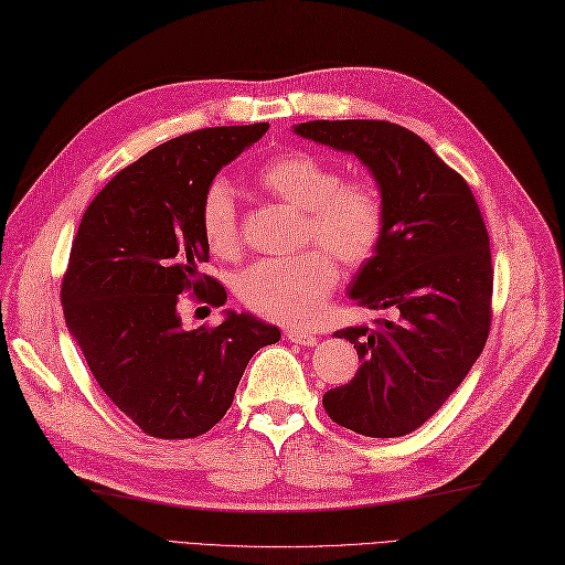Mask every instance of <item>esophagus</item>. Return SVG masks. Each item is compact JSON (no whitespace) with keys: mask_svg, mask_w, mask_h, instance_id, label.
Masks as SVG:
<instances>
[{"mask_svg":"<svg viewBox=\"0 0 565 565\" xmlns=\"http://www.w3.org/2000/svg\"><path fill=\"white\" fill-rule=\"evenodd\" d=\"M285 338H287L289 342L301 344V347H313V344L318 342V334H313V332H309V330H299V328L285 330Z\"/></svg>","mask_w":565,"mask_h":565,"instance_id":"34e87169","label":"esophagus"}]
</instances>
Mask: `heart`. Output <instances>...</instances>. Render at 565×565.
I'll list each match as a JSON object with an SVG mask.
<instances>
[{"label":"heart","mask_w":565,"mask_h":565,"mask_svg":"<svg viewBox=\"0 0 565 565\" xmlns=\"http://www.w3.org/2000/svg\"><path fill=\"white\" fill-rule=\"evenodd\" d=\"M254 178L270 196L303 209L301 245L318 247L249 266L237 278L235 292L256 316L282 326L311 323L340 280L332 254L349 268L369 264L385 237L387 202L373 180L342 178L330 159L307 149L280 151L258 166ZM200 223L211 254L237 256L242 237L231 182L213 178L204 188Z\"/></svg>","instance_id":"heart-1"}]
</instances>
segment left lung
Returning <instances> with one entry per match:
<instances>
[{
	"label": "left lung",
	"instance_id": "left-lung-1",
	"mask_svg": "<svg viewBox=\"0 0 565 565\" xmlns=\"http://www.w3.org/2000/svg\"><path fill=\"white\" fill-rule=\"evenodd\" d=\"M295 130L354 151L387 202L385 237L349 295L392 318L334 332L361 365L323 394V408L359 435L404 437L463 383L490 334L494 268L480 206L423 137L390 120H309Z\"/></svg>",
	"mask_w": 565,
	"mask_h": 565
}]
</instances>
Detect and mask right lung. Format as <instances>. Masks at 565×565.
I'll use <instances>...</instances> for the list:
<instances>
[{
	"label": "right lung",
	"instance_id": "right-lung-1",
	"mask_svg": "<svg viewBox=\"0 0 565 565\" xmlns=\"http://www.w3.org/2000/svg\"><path fill=\"white\" fill-rule=\"evenodd\" d=\"M268 124L204 128L154 147L118 171L87 206L61 280L68 330L97 385L149 437L194 439L233 406L258 349L276 326L231 313L185 330L178 307H223L209 262L200 204L209 182Z\"/></svg>",
	"mask_w": 565,
	"mask_h": 565
}]
</instances>
